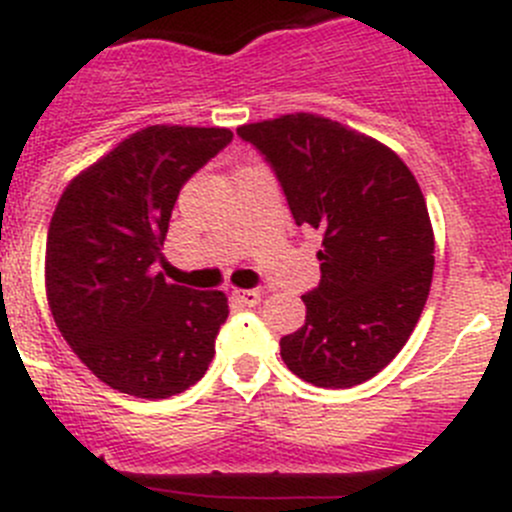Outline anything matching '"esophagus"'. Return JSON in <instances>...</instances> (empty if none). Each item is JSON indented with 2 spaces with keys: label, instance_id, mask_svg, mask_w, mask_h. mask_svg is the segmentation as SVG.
<instances>
[{
  "label": "esophagus",
  "instance_id": "1",
  "mask_svg": "<svg viewBox=\"0 0 512 512\" xmlns=\"http://www.w3.org/2000/svg\"><path fill=\"white\" fill-rule=\"evenodd\" d=\"M232 297H235L237 302H240V305H245V307H255L257 302H260V290H235L232 292Z\"/></svg>",
  "mask_w": 512,
  "mask_h": 512
}]
</instances>
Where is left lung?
I'll return each mask as SVG.
<instances>
[{
  "label": "left lung",
  "instance_id": "1",
  "mask_svg": "<svg viewBox=\"0 0 512 512\" xmlns=\"http://www.w3.org/2000/svg\"><path fill=\"white\" fill-rule=\"evenodd\" d=\"M275 172L297 227L322 235L320 285L305 325L280 340L285 365L317 388H352L388 365L415 330L433 282L425 197L403 160L317 114L242 124Z\"/></svg>",
  "mask_w": 512,
  "mask_h": 512
}]
</instances>
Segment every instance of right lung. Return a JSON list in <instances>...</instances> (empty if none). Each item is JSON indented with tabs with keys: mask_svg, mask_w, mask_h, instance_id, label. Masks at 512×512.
I'll list each match as a JSON object with an SVG mask.
<instances>
[{
	"mask_svg": "<svg viewBox=\"0 0 512 512\" xmlns=\"http://www.w3.org/2000/svg\"><path fill=\"white\" fill-rule=\"evenodd\" d=\"M230 142L222 127L155 124L59 197L44 257L49 310L79 360L119 393L170 398L215 357L225 292L170 285L155 262L182 185Z\"/></svg>",
	"mask_w": 512,
	"mask_h": 512,
	"instance_id": "obj_1",
	"label": "right lung"
}]
</instances>
